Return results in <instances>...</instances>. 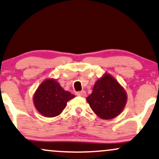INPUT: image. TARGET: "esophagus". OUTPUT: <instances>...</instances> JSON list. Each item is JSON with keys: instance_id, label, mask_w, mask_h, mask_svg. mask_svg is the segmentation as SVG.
I'll use <instances>...</instances> for the list:
<instances>
[{"instance_id": "esophagus-1", "label": "esophagus", "mask_w": 159, "mask_h": 159, "mask_svg": "<svg viewBox=\"0 0 159 159\" xmlns=\"http://www.w3.org/2000/svg\"><path fill=\"white\" fill-rule=\"evenodd\" d=\"M76 95L80 96V97H85V96H86V92L85 91L77 92V93H76Z\"/></svg>"}]
</instances>
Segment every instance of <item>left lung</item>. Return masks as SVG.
<instances>
[{
  "label": "left lung",
  "mask_w": 159,
  "mask_h": 159,
  "mask_svg": "<svg viewBox=\"0 0 159 159\" xmlns=\"http://www.w3.org/2000/svg\"><path fill=\"white\" fill-rule=\"evenodd\" d=\"M86 100L99 118L107 120L120 114L126 105L127 96L119 82L110 74L105 73L97 80Z\"/></svg>",
  "instance_id": "left-lung-1"
}]
</instances>
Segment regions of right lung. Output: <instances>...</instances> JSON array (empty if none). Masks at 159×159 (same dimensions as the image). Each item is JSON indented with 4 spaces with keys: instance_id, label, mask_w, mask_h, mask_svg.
Wrapping results in <instances>:
<instances>
[{
    "instance_id": "right-lung-1",
    "label": "right lung",
    "mask_w": 159,
    "mask_h": 159,
    "mask_svg": "<svg viewBox=\"0 0 159 159\" xmlns=\"http://www.w3.org/2000/svg\"><path fill=\"white\" fill-rule=\"evenodd\" d=\"M75 96L65 91L56 80L48 78L38 86L33 95L35 108L46 117H55L66 108Z\"/></svg>"
}]
</instances>
